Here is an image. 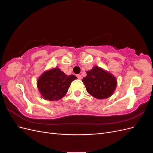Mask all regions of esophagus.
Wrapping results in <instances>:
<instances>
[{
  "instance_id": "1",
  "label": "esophagus",
  "mask_w": 153,
  "mask_h": 153,
  "mask_svg": "<svg viewBox=\"0 0 153 153\" xmlns=\"http://www.w3.org/2000/svg\"><path fill=\"white\" fill-rule=\"evenodd\" d=\"M76 76H77V78H78V79H82V75H76Z\"/></svg>"
}]
</instances>
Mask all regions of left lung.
Wrapping results in <instances>:
<instances>
[{
    "label": "left lung",
    "instance_id": "8db88e82",
    "mask_svg": "<svg viewBox=\"0 0 153 153\" xmlns=\"http://www.w3.org/2000/svg\"><path fill=\"white\" fill-rule=\"evenodd\" d=\"M86 73L82 82L88 93L97 99H106L113 94L117 82L112 74L97 66Z\"/></svg>",
    "mask_w": 153,
    "mask_h": 153
}]
</instances>
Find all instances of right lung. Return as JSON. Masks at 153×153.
I'll return each mask as SVG.
<instances>
[{"label": "right lung", "instance_id": "1", "mask_svg": "<svg viewBox=\"0 0 153 153\" xmlns=\"http://www.w3.org/2000/svg\"><path fill=\"white\" fill-rule=\"evenodd\" d=\"M76 78L75 75L68 76L59 68H55L45 71L39 76L37 86L45 100H59L66 94L71 83Z\"/></svg>", "mask_w": 153, "mask_h": 153}]
</instances>
